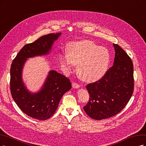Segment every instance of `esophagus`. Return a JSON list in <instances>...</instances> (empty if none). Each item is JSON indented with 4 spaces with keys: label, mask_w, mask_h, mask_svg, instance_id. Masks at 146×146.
<instances>
[{
    "label": "esophagus",
    "mask_w": 146,
    "mask_h": 146,
    "mask_svg": "<svg viewBox=\"0 0 146 146\" xmlns=\"http://www.w3.org/2000/svg\"><path fill=\"white\" fill-rule=\"evenodd\" d=\"M72 86L73 88H78L79 87H80V85L76 82H73L72 83Z\"/></svg>",
    "instance_id": "34e87169"
}]
</instances>
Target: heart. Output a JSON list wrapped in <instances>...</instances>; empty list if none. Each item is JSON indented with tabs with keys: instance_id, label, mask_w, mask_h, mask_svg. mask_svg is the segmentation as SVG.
Wrapping results in <instances>:
<instances>
[{
	"instance_id": "1",
	"label": "heart",
	"mask_w": 146,
	"mask_h": 146,
	"mask_svg": "<svg viewBox=\"0 0 146 146\" xmlns=\"http://www.w3.org/2000/svg\"><path fill=\"white\" fill-rule=\"evenodd\" d=\"M67 53L60 56V62L66 72L72 71L78 65L77 71L82 79L96 81L104 73L109 62V51L88 40L70 44Z\"/></svg>"
}]
</instances>
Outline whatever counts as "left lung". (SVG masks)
Segmentation results:
<instances>
[{
	"label": "left lung",
	"mask_w": 146,
	"mask_h": 146,
	"mask_svg": "<svg viewBox=\"0 0 146 146\" xmlns=\"http://www.w3.org/2000/svg\"><path fill=\"white\" fill-rule=\"evenodd\" d=\"M114 64L98 81L86 87L90 94L84 110L91 118L101 120L119 113L129 102L134 90L133 65L125 51L113 44Z\"/></svg>",
	"instance_id": "left-lung-1"
}]
</instances>
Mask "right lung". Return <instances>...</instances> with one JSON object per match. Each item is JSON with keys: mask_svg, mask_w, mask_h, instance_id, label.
I'll return each instance as SVG.
<instances>
[{"mask_svg": "<svg viewBox=\"0 0 146 146\" xmlns=\"http://www.w3.org/2000/svg\"><path fill=\"white\" fill-rule=\"evenodd\" d=\"M60 35L50 33L24 45L11 65L10 90L14 101L24 113L38 120L47 119L54 113L61 98L70 90L72 84L68 78L51 70L41 90L31 93L22 81V68L27 58L48 54Z\"/></svg>", "mask_w": 146, "mask_h": 146, "instance_id": "1", "label": "right lung"}]
</instances>
